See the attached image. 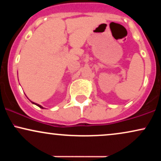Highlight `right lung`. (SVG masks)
<instances>
[{
	"instance_id": "obj_1",
	"label": "right lung",
	"mask_w": 161,
	"mask_h": 161,
	"mask_svg": "<svg viewBox=\"0 0 161 161\" xmlns=\"http://www.w3.org/2000/svg\"><path fill=\"white\" fill-rule=\"evenodd\" d=\"M32 104H36L37 106H38V107H39L40 108H42V107L41 106V105H39V104H36V103H34V102H32Z\"/></svg>"
}]
</instances>
